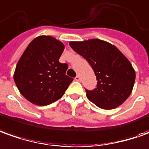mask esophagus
<instances>
[{
  "label": "esophagus",
  "instance_id": "obj_1",
  "mask_svg": "<svg viewBox=\"0 0 149 149\" xmlns=\"http://www.w3.org/2000/svg\"><path fill=\"white\" fill-rule=\"evenodd\" d=\"M74 80H75V81H79V80H80V77L79 76V75H77V76L74 78Z\"/></svg>",
  "mask_w": 149,
  "mask_h": 149
}]
</instances>
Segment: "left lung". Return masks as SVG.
Here are the masks:
<instances>
[{
  "label": "left lung",
  "mask_w": 149,
  "mask_h": 149,
  "mask_svg": "<svg viewBox=\"0 0 149 149\" xmlns=\"http://www.w3.org/2000/svg\"><path fill=\"white\" fill-rule=\"evenodd\" d=\"M70 46L88 61L96 76V88L86 89L88 100L103 109L123 104L131 95L135 79L127 58L115 46L98 39L70 42Z\"/></svg>",
  "instance_id": "8db88e82"
}]
</instances>
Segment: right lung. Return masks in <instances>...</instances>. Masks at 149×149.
Listing matches in <instances>:
<instances>
[{"instance_id":"obj_1","label":"right lung","mask_w":149,"mask_h":149,"mask_svg":"<svg viewBox=\"0 0 149 149\" xmlns=\"http://www.w3.org/2000/svg\"><path fill=\"white\" fill-rule=\"evenodd\" d=\"M61 42L42 36L31 42L18 61L14 79L19 92L36 105H48L64 95L74 79L65 74L68 65L59 58L64 51Z\"/></svg>"}]
</instances>
